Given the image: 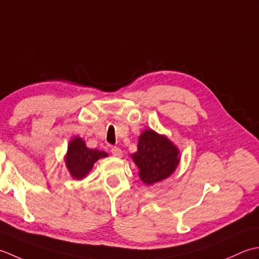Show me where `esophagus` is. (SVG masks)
Returning <instances> with one entry per match:
<instances>
[{
  "label": "esophagus",
  "mask_w": 259,
  "mask_h": 259,
  "mask_svg": "<svg viewBox=\"0 0 259 259\" xmlns=\"http://www.w3.org/2000/svg\"><path fill=\"white\" fill-rule=\"evenodd\" d=\"M110 152H112V154L115 157H122L123 156V151L120 150L119 147L114 146V147H112V149H110Z\"/></svg>",
  "instance_id": "1"
}]
</instances>
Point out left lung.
<instances>
[{"label":"left lung","instance_id":"8db88e82","mask_svg":"<svg viewBox=\"0 0 259 259\" xmlns=\"http://www.w3.org/2000/svg\"><path fill=\"white\" fill-rule=\"evenodd\" d=\"M131 159L139 167V177L146 186L165 180L180 164V151L165 135L147 128L139 136L137 151Z\"/></svg>","mask_w":259,"mask_h":259}]
</instances>
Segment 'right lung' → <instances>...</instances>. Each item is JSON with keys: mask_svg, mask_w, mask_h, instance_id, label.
Returning <instances> with one entry per match:
<instances>
[{"mask_svg": "<svg viewBox=\"0 0 259 259\" xmlns=\"http://www.w3.org/2000/svg\"><path fill=\"white\" fill-rule=\"evenodd\" d=\"M108 154L104 151L89 149L86 142L81 137L75 136L68 144L65 155V163L68 172L75 180H82L92 171L95 163L99 159L107 157Z\"/></svg>", "mask_w": 259, "mask_h": 259, "instance_id": "right-lung-1", "label": "right lung"}]
</instances>
